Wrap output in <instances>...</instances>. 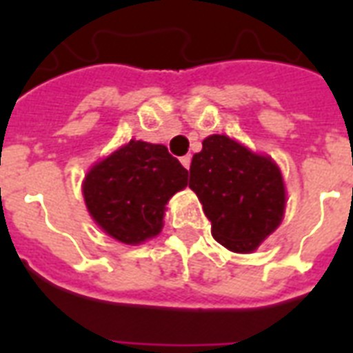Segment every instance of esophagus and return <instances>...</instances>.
Returning a JSON list of instances; mask_svg holds the SVG:
<instances>
[{"label": "esophagus", "instance_id": "obj_1", "mask_svg": "<svg viewBox=\"0 0 353 353\" xmlns=\"http://www.w3.org/2000/svg\"><path fill=\"white\" fill-rule=\"evenodd\" d=\"M190 161H192V157H190V155H183L181 157V165L185 166V168H190Z\"/></svg>", "mask_w": 353, "mask_h": 353}]
</instances>
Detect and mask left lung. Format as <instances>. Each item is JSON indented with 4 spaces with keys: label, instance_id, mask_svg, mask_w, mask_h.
I'll list each match as a JSON object with an SVG mask.
<instances>
[{
    "label": "left lung",
    "instance_id": "obj_1",
    "mask_svg": "<svg viewBox=\"0 0 353 353\" xmlns=\"http://www.w3.org/2000/svg\"><path fill=\"white\" fill-rule=\"evenodd\" d=\"M188 187L198 194L216 241L232 252H252L280 225L284 179L271 157L227 135H209L192 157Z\"/></svg>",
    "mask_w": 353,
    "mask_h": 353
}]
</instances>
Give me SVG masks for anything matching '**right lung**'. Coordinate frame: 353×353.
Wrapping results in <instances>:
<instances>
[{"mask_svg": "<svg viewBox=\"0 0 353 353\" xmlns=\"http://www.w3.org/2000/svg\"><path fill=\"white\" fill-rule=\"evenodd\" d=\"M188 172L163 144L130 141L84 179L85 207L102 231L137 245L163 229L165 205L188 185Z\"/></svg>", "mask_w": 353, "mask_h": 353, "instance_id": "right-lung-1", "label": "right lung"}]
</instances>
